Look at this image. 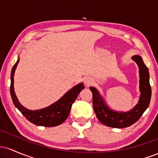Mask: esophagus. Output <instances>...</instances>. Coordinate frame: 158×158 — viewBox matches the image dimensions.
Wrapping results in <instances>:
<instances>
[{
	"label": "esophagus",
	"mask_w": 158,
	"mask_h": 158,
	"mask_svg": "<svg viewBox=\"0 0 158 158\" xmlns=\"http://www.w3.org/2000/svg\"><path fill=\"white\" fill-rule=\"evenodd\" d=\"M85 84L86 86H90V85H91L92 84L94 83V79H92V78H90V77H86L85 79Z\"/></svg>",
	"instance_id": "obj_1"
}]
</instances>
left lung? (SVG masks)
I'll list each match as a JSON object with an SVG mask.
<instances>
[{"label":"left lung","instance_id":"left-lung-1","mask_svg":"<svg viewBox=\"0 0 158 158\" xmlns=\"http://www.w3.org/2000/svg\"><path fill=\"white\" fill-rule=\"evenodd\" d=\"M138 65L139 73V96L138 103L129 111L117 112L110 108L105 102L97 88L90 87L93 94V106L97 117L105 126L112 128H126L137 122L149 106L152 97V89L149 83L148 69L143 62L141 56H132Z\"/></svg>","mask_w":158,"mask_h":158}]
</instances>
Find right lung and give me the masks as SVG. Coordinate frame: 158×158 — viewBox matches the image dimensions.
I'll return each instance as SVG.
<instances>
[{"instance_id":"add662e5","label":"right lung","mask_w":158,"mask_h":158,"mask_svg":"<svg viewBox=\"0 0 158 158\" xmlns=\"http://www.w3.org/2000/svg\"><path fill=\"white\" fill-rule=\"evenodd\" d=\"M19 62V58L14 64L11 72L10 94L12 102L16 108L30 122L36 126L44 127H53L61 124L68 117L73 103L75 102L81 90L84 89L83 83H79L68 90L66 94L53 104L47 108L40 110H29L24 108L16 97L14 90V74L15 69Z\"/></svg>"}]
</instances>
